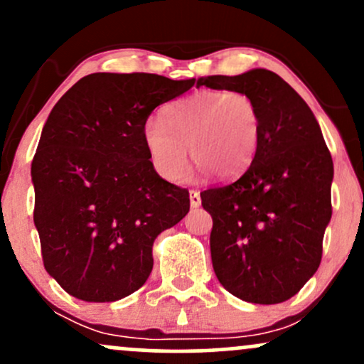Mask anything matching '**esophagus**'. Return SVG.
<instances>
[{
    "instance_id": "1",
    "label": "esophagus",
    "mask_w": 364,
    "mask_h": 364,
    "mask_svg": "<svg viewBox=\"0 0 364 364\" xmlns=\"http://www.w3.org/2000/svg\"><path fill=\"white\" fill-rule=\"evenodd\" d=\"M200 203H202V198H200V193H198V191L191 190V191H190V205L193 207V208H196V207H200Z\"/></svg>"
}]
</instances>
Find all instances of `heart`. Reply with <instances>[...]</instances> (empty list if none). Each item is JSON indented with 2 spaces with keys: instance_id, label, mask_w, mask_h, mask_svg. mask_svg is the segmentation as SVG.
<instances>
[{
  "instance_id": "1",
  "label": "heart",
  "mask_w": 364,
  "mask_h": 364,
  "mask_svg": "<svg viewBox=\"0 0 364 364\" xmlns=\"http://www.w3.org/2000/svg\"><path fill=\"white\" fill-rule=\"evenodd\" d=\"M141 140L152 168L168 181L185 176L186 147L200 171L232 179L252 166L260 141V114L243 92L200 90L169 104L164 121H145Z\"/></svg>"
}]
</instances>
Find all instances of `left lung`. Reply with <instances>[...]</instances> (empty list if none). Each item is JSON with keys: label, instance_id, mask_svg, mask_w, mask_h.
Wrapping results in <instances>:
<instances>
[{"label": "left lung", "instance_id": "left-lung-1", "mask_svg": "<svg viewBox=\"0 0 364 364\" xmlns=\"http://www.w3.org/2000/svg\"><path fill=\"white\" fill-rule=\"evenodd\" d=\"M243 92L260 114V141L237 181L200 193L212 215L214 272L232 296L277 304L313 277L332 217L333 162L308 104L277 73L200 77L196 87Z\"/></svg>", "mask_w": 364, "mask_h": 364}]
</instances>
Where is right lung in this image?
Segmentation results:
<instances>
[{
  "label": "right lung",
  "mask_w": 364,
  "mask_h": 364,
  "mask_svg": "<svg viewBox=\"0 0 364 364\" xmlns=\"http://www.w3.org/2000/svg\"><path fill=\"white\" fill-rule=\"evenodd\" d=\"M195 78L92 73L49 112L32 161L34 224L48 274L73 298L118 301L152 272L154 240L190 210L150 164L141 128Z\"/></svg>",
  "instance_id": "obj_1"
}]
</instances>
